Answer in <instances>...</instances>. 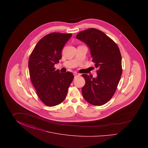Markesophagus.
I'll use <instances>...</instances> for the list:
<instances>
[{
  "mask_svg": "<svg viewBox=\"0 0 148 148\" xmlns=\"http://www.w3.org/2000/svg\"><path fill=\"white\" fill-rule=\"evenodd\" d=\"M74 77H79L80 75V74H79V73H76V72H74Z\"/></svg>",
  "mask_w": 148,
  "mask_h": 148,
  "instance_id": "esophagus-1",
  "label": "esophagus"
}]
</instances>
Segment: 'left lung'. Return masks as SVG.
Instances as JSON below:
<instances>
[{"label":"left lung","mask_w":148,"mask_h":148,"mask_svg":"<svg viewBox=\"0 0 148 148\" xmlns=\"http://www.w3.org/2000/svg\"><path fill=\"white\" fill-rule=\"evenodd\" d=\"M76 38L88 46L92 61L98 69L96 77L82 75L85 80L82 89L83 96L92 105H104L113 97L122 74L119 48L112 39L97 29L80 32Z\"/></svg>","instance_id":"8db88e82"}]
</instances>
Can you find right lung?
<instances>
[{"instance_id": "obj_1", "label": "right lung", "mask_w": 148, "mask_h": 148, "mask_svg": "<svg viewBox=\"0 0 148 148\" xmlns=\"http://www.w3.org/2000/svg\"><path fill=\"white\" fill-rule=\"evenodd\" d=\"M72 34L52 33L36 44L29 59L30 78L38 97L48 106L62 103L66 98L74 75L60 73L54 67L62 58V51Z\"/></svg>"}]
</instances>
